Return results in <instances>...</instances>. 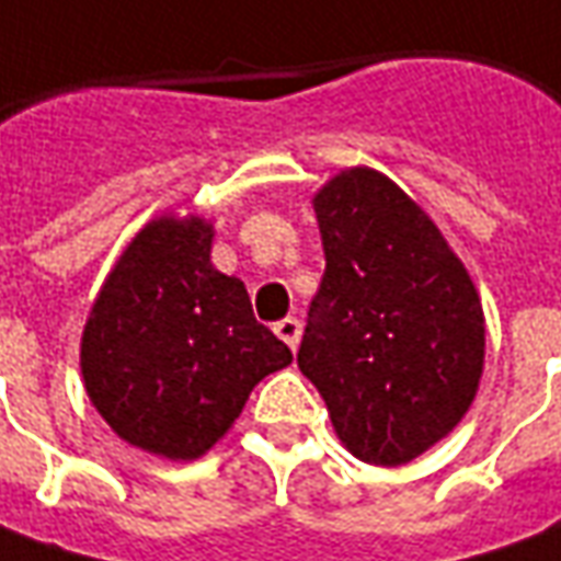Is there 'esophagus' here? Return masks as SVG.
Returning a JSON list of instances; mask_svg holds the SVG:
<instances>
[{
  "mask_svg": "<svg viewBox=\"0 0 561 561\" xmlns=\"http://www.w3.org/2000/svg\"><path fill=\"white\" fill-rule=\"evenodd\" d=\"M274 332H277L280 342H287V345L296 351V347H299V339H302V323L296 318H284L274 323Z\"/></svg>",
  "mask_w": 561,
  "mask_h": 561,
  "instance_id": "34e87169",
  "label": "esophagus"
}]
</instances>
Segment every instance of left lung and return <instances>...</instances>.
Here are the masks:
<instances>
[{
  "label": "left lung",
  "mask_w": 561,
  "mask_h": 561,
  "mask_svg": "<svg viewBox=\"0 0 561 561\" xmlns=\"http://www.w3.org/2000/svg\"><path fill=\"white\" fill-rule=\"evenodd\" d=\"M327 272L299 369L360 461L397 467L449 434L485 357L480 296L434 219L369 168L314 195Z\"/></svg>",
  "instance_id": "left-lung-1"
}]
</instances>
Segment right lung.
Segmentation results:
<instances>
[{
  "label": "right lung",
  "mask_w": 561,
  "mask_h": 561,
  "mask_svg": "<svg viewBox=\"0 0 561 561\" xmlns=\"http://www.w3.org/2000/svg\"><path fill=\"white\" fill-rule=\"evenodd\" d=\"M214 226L158 216L127 243L81 332L84 391L115 434L170 461L222 439L250 391L293 363L210 262Z\"/></svg>",
  "instance_id": "1"
}]
</instances>
